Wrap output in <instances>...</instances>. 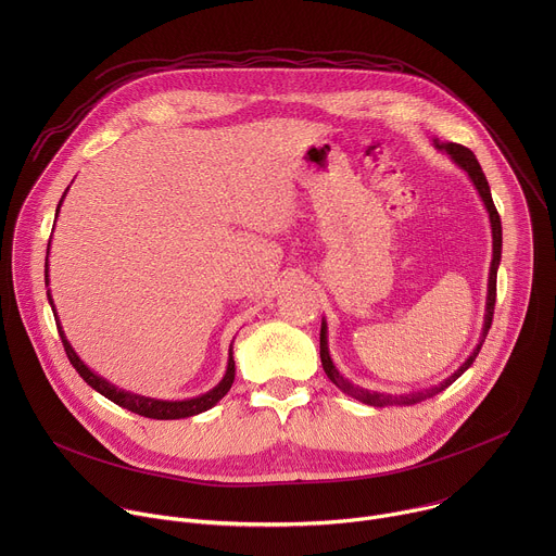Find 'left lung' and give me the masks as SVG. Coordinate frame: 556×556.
<instances>
[{"instance_id": "obj_1", "label": "left lung", "mask_w": 556, "mask_h": 556, "mask_svg": "<svg viewBox=\"0 0 556 556\" xmlns=\"http://www.w3.org/2000/svg\"><path fill=\"white\" fill-rule=\"evenodd\" d=\"M433 144L442 151H446L451 155V161L462 167L470 182L475 185V189H478L486 211H489V217H491V230H493V262H491V273H489V294H486V314H484V328H482V337H480V343L478 348L472 350V354L459 365V369L455 374H451L448 378H444L442 382L438 384H431L429 389H420V391H409V393H380V391H371V389H363L354 382H350L348 378H343V374H339V369L334 367L332 363V356L328 352V324L326 319L321 321V365L328 374V378L348 395H352V399L361 401L363 405H369V407H391V405H416L420 401H427V399H433L435 393L444 391L448 384H453L470 365L472 361L478 358L482 345H484V339L491 330V324H493V312H495V296H497V268H500V262H502V219H500V213L495 208V202H493V195H491V187H489V180L478 163V157H475V153L464 147V144H457V142H440V140H433Z\"/></svg>"}]
</instances>
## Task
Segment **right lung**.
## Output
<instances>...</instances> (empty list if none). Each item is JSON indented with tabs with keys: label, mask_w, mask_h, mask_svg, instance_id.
Segmentation results:
<instances>
[{
	"label": "right lung",
	"mask_w": 556,
	"mask_h": 556,
	"mask_svg": "<svg viewBox=\"0 0 556 556\" xmlns=\"http://www.w3.org/2000/svg\"><path fill=\"white\" fill-rule=\"evenodd\" d=\"M70 189V187H67ZM65 189V193H67ZM65 193L61 195L59 200V206H56V215H59V208H61V202L65 198ZM48 253H50V242H48ZM46 283H48V260H46ZM48 301L52 305V312H54V319H56V328H59V334H61V343L65 348V354L72 363V367L78 371V376H81L92 389H97L99 393H103L108 401L116 403L118 407L123 409H129L138 416H144V418H153V420H180V418H191V416H198L206 409H211L213 405H217L224 395L228 393L232 380H235V361H232V348L228 352V367H226V374L224 378L206 393L202 395H195V399H189V401H155V399H147V395H138V393H131V391H125V389H118L116 384L108 382L105 378H101L99 374H94L81 358L76 356V352L72 350V345L67 343L63 330H61V324H59V316H56V309H54V303H52V296H50V290H48Z\"/></svg>",
	"instance_id": "1"
}]
</instances>
